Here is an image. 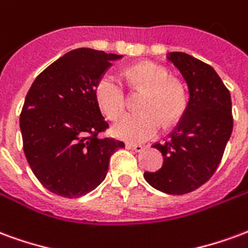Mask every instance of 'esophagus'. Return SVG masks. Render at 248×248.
Listing matches in <instances>:
<instances>
[{"label":"esophagus","instance_id":"esophagus-1","mask_svg":"<svg viewBox=\"0 0 248 248\" xmlns=\"http://www.w3.org/2000/svg\"><path fill=\"white\" fill-rule=\"evenodd\" d=\"M126 149H131V151H135V152H142L144 151V146L140 145V144H126Z\"/></svg>","mask_w":248,"mask_h":248}]
</instances>
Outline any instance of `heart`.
Wrapping results in <instances>:
<instances>
[{
    "label": "heart",
    "instance_id": "heart-1",
    "mask_svg": "<svg viewBox=\"0 0 248 248\" xmlns=\"http://www.w3.org/2000/svg\"><path fill=\"white\" fill-rule=\"evenodd\" d=\"M133 88H144L140 108L128 113L113 126V135L129 142H141L155 137L164 123L177 122L185 111V93L178 83L169 80V74L153 63H139L125 71ZM96 99L102 111L109 119H117L126 108L128 93L122 77L113 71L103 74L96 84Z\"/></svg>",
    "mask_w": 248,
    "mask_h": 248
}]
</instances>
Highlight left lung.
<instances>
[{
	"label": "left lung",
	"instance_id": "left-lung-1",
	"mask_svg": "<svg viewBox=\"0 0 248 248\" xmlns=\"http://www.w3.org/2000/svg\"><path fill=\"white\" fill-rule=\"evenodd\" d=\"M189 90L182 120L165 144L161 169L145 171V181L166 194H186L210 180L232 132L231 96L216 70L185 52H169Z\"/></svg>",
	"mask_w": 248,
	"mask_h": 248
}]
</instances>
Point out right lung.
<instances>
[{
	"instance_id": "right-lung-1",
	"label": "right lung",
	"mask_w": 248,
	"mask_h": 248,
	"mask_svg": "<svg viewBox=\"0 0 248 248\" xmlns=\"http://www.w3.org/2000/svg\"><path fill=\"white\" fill-rule=\"evenodd\" d=\"M123 55L92 48L64 54L30 87L19 126L23 152L48 191L78 198L100 185L109 158L124 142L99 139L108 123L97 103L96 84L112 61Z\"/></svg>"
}]
</instances>
